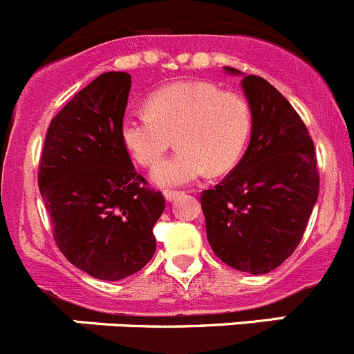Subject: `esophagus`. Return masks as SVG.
<instances>
[{
	"label": "esophagus",
	"instance_id": "1",
	"mask_svg": "<svg viewBox=\"0 0 354 354\" xmlns=\"http://www.w3.org/2000/svg\"><path fill=\"white\" fill-rule=\"evenodd\" d=\"M180 194H181V190H166V192H164V196H166L167 201H174L178 196H180Z\"/></svg>",
	"mask_w": 354,
	"mask_h": 354
}]
</instances>
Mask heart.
Instances as JSON below:
<instances>
[{"label":"heart","instance_id":"obj_1","mask_svg":"<svg viewBox=\"0 0 354 354\" xmlns=\"http://www.w3.org/2000/svg\"><path fill=\"white\" fill-rule=\"evenodd\" d=\"M148 113L122 118L125 150L141 166H155L176 136L180 147L151 173L160 187L185 185L207 173H225L252 134V106L239 92L209 82H176L151 92Z\"/></svg>","mask_w":354,"mask_h":354}]
</instances>
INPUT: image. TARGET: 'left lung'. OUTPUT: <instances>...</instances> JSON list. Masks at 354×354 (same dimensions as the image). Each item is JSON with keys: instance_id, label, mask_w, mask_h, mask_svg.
Instances as JSON below:
<instances>
[{"instance_id": "left-lung-1", "label": "left lung", "mask_w": 354, "mask_h": 354, "mask_svg": "<svg viewBox=\"0 0 354 354\" xmlns=\"http://www.w3.org/2000/svg\"><path fill=\"white\" fill-rule=\"evenodd\" d=\"M241 85L252 106V140L239 164L201 194V207L214 255L243 272L267 274L299 246L319 174L313 138L285 95L257 75Z\"/></svg>"}]
</instances>
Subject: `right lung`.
<instances>
[{"instance_id":"right-lung-1","label":"right lung","mask_w":354,"mask_h":354,"mask_svg":"<svg viewBox=\"0 0 354 354\" xmlns=\"http://www.w3.org/2000/svg\"><path fill=\"white\" fill-rule=\"evenodd\" d=\"M131 75H99L52 118L38 187L54 241L75 267L104 281L143 269L155 253L162 192L134 169L120 138Z\"/></svg>"}]
</instances>
